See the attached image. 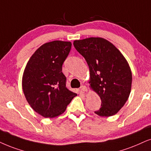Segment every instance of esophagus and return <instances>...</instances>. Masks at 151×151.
I'll return each instance as SVG.
<instances>
[{
    "instance_id": "34e87169",
    "label": "esophagus",
    "mask_w": 151,
    "mask_h": 151,
    "mask_svg": "<svg viewBox=\"0 0 151 151\" xmlns=\"http://www.w3.org/2000/svg\"><path fill=\"white\" fill-rule=\"evenodd\" d=\"M81 90L84 93H86L88 91V89H87V87L85 86H82L81 87Z\"/></svg>"
}]
</instances>
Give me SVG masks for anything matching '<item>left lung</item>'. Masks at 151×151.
Instances as JSON below:
<instances>
[{
  "mask_svg": "<svg viewBox=\"0 0 151 151\" xmlns=\"http://www.w3.org/2000/svg\"><path fill=\"white\" fill-rule=\"evenodd\" d=\"M74 47L84 57L90 70V88L99 95L102 117L115 115L131 92L132 75L128 62L111 42L102 37L74 40Z\"/></svg>",
  "mask_w": 151,
  "mask_h": 151,
  "instance_id": "1",
  "label": "left lung"
}]
</instances>
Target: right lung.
Here are the masks:
<instances>
[{
  "label": "right lung",
  "instance_id": "1",
  "mask_svg": "<svg viewBox=\"0 0 151 151\" xmlns=\"http://www.w3.org/2000/svg\"><path fill=\"white\" fill-rule=\"evenodd\" d=\"M70 42L44 44L32 55L22 77V89L32 109L45 118L63 114L77 93L66 88L62 65L71 49Z\"/></svg>",
  "mask_w": 151,
  "mask_h": 151
}]
</instances>
